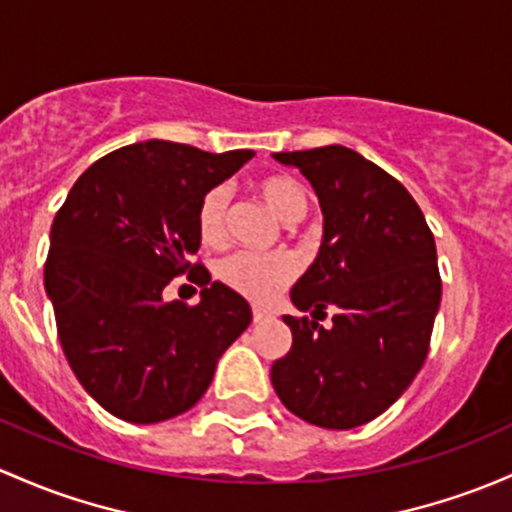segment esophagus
Instances as JSON below:
<instances>
[{
    "label": "esophagus",
    "instance_id": "1",
    "mask_svg": "<svg viewBox=\"0 0 512 512\" xmlns=\"http://www.w3.org/2000/svg\"><path fill=\"white\" fill-rule=\"evenodd\" d=\"M267 319H272L270 311L260 309V306H255V309H252V321H255V324H262V321H267Z\"/></svg>",
    "mask_w": 512,
    "mask_h": 512
}]
</instances>
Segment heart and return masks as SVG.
<instances>
[{
    "label": "heart",
    "instance_id": "heart-1",
    "mask_svg": "<svg viewBox=\"0 0 512 512\" xmlns=\"http://www.w3.org/2000/svg\"><path fill=\"white\" fill-rule=\"evenodd\" d=\"M257 196L284 223H297L304 218L309 198L304 186L289 174H267L255 184ZM225 215H228V191L213 186L203 193L196 211V230L203 245H220L225 238ZM299 274L297 257L289 252L257 255V252H235L218 265L220 282L233 292L252 301H272Z\"/></svg>",
    "mask_w": 512,
    "mask_h": 512
}]
</instances>
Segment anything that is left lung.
<instances>
[{
	"label": "left lung",
	"mask_w": 512,
	"mask_h": 512,
	"mask_svg": "<svg viewBox=\"0 0 512 512\" xmlns=\"http://www.w3.org/2000/svg\"><path fill=\"white\" fill-rule=\"evenodd\" d=\"M306 176L324 215L316 260L289 297L311 319L284 316L292 348L270 378L289 412L353 429L410 387L429 351L441 301L437 245L407 188L341 144L279 152ZM334 311L331 327L318 321Z\"/></svg>",
	"instance_id": "obj_1"
}]
</instances>
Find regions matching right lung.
<instances>
[{"instance_id":"add662e5","label":"right lung","mask_w":512,"mask_h":512,"mask_svg":"<svg viewBox=\"0 0 512 512\" xmlns=\"http://www.w3.org/2000/svg\"><path fill=\"white\" fill-rule=\"evenodd\" d=\"M250 149L211 154L149 139L95 161L51 225L43 287L75 378L115 417L154 424L191 410L215 365L250 326V304L191 267L196 211ZM181 271L207 287L196 307L164 302Z\"/></svg>"}]
</instances>
